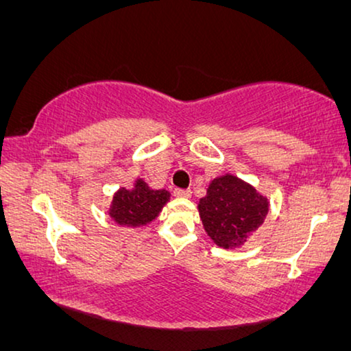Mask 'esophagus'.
<instances>
[{
	"label": "esophagus",
	"mask_w": 351,
	"mask_h": 351,
	"mask_svg": "<svg viewBox=\"0 0 351 351\" xmlns=\"http://www.w3.org/2000/svg\"><path fill=\"white\" fill-rule=\"evenodd\" d=\"M175 195L180 198H189L191 197V191L189 189H176Z\"/></svg>",
	"instance_id": "34e87169"
}]
</instances>
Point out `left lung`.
<instances>
[{
	"label": "left lung",
	"instance_id": "left-lung-1",
	"mask_svg": "<svg viewBox=\"0 0 351 351\" xmlns=\"http://www.w3.org/2000/svg\"><path fill=\"white\" fill-rule=\"evenodd\" d=\"M197 208L213 243L222 249H237L265 222L269 202L249 182L227 173L209 182Z\"/></svg>",
	"mask_w": 351,
	"mask_h": 351
}]
</instances>
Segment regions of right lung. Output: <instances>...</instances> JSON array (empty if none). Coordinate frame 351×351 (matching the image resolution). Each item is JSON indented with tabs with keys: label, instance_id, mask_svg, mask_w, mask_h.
Returning <instances> with one entry per match:
<instances>
[{
	"label": "right lung",
	"instance_id": "right-lung-1",
	"mask_svg": "<svg viewBox=\"0 0 351 351\" xmlns=\"http://www.w3.org/2000/svg\"><path fill=\"white\" fill-rule=\"evenodd\" d=\"M169 200V191H156L142 178H137L132 189L119 187L114 192L107 213L110 219L118 226L138 228L153 222Z\"/></svg>",
	"mask_w": 351,
	"mask_h": 351
}]
</instances>
